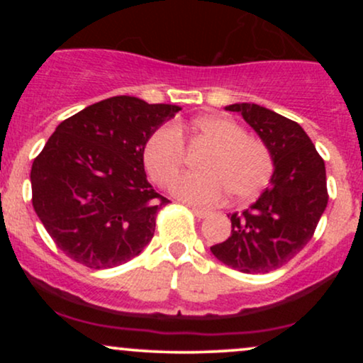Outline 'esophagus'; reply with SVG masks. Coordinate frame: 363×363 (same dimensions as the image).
<instances>
[{
	"mask_svg": "<svg viewBox=\"0 0 363 363\" xmlns=\"http://www.w3.org/2000/svg\"><path fill=\"white\" fill-rule=\"evenodd\" d=\"M191 211H193L196 218H205V216H208V211L201 210V208H191Z\"/></svg>",
	"mask_w": 363,
	"mask_h": 363,
	"instance_id": "obj_1",
	"label": "esophagus"
}]
</instances>
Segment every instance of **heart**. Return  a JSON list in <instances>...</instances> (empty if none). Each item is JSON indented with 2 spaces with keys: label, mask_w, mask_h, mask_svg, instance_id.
Returning a JSON list of instances; mask_svg holds the SVG:
<instances>
[{
  "label": "heart",
  "mask_w": 363,
  "mask_h": 363,
  "mask_svg": "<svg viewBox=\"0 0 363 363\" xmlns=\"http://www.w3.org/2000/svg\"><path fill=\"white\" fill-rule=\"evenodd\" d=\"M189 128L194 138L206 141L211 150L201 158L203 172H187L174 179L170 191L176 198L193 205H211L227 193L232 201H245L268 186L274 170L272 152L261 140L247 136L240 124L206 116L194 119ZM184 158V138L176 124L155 129L145 143V167L162 186L181 170Z\"/></svg>",
  "instance_id": "obj_1"
}]
</instances>
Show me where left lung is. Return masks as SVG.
<instances>
[{"mask_svg": "<svg viewBox=\"0 0 363 363\" xmlns=\"http://www.w3.org/2000/svg\"><path fill=\"white\" fill-rule=\"evenodd\" d=\"M273 155L269 187L242 213H232L227 240L211 245L218 261L242 273H269L306 247L328 205L326 167L295 121L257 104H232Z\"/></svg>", "mask_w": 363, "mask_h": 363, "instance_id": "left-lung-1", "label": "left lung"}]
</instances>
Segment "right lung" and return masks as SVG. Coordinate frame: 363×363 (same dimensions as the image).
<instances>
[{
	"instance_id": "right-lung-1",
	"label": "right lung",
	"mask_w": 363,
	"mask_h": 363,
	"mask_svg": "<svg viewBox=\"0 0 363 363\" xmlns=\"http://www.w3.org/2000/svg\"><path fill=\"white\" fill-rule=\"evenodd\" d=\"M179 111L118 95L56 128L32 164V205L66 256L106 269L147 247L169 199L147 181L145 143Z\"/></svg>"
}]
</instances>
